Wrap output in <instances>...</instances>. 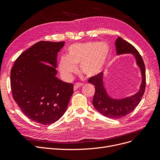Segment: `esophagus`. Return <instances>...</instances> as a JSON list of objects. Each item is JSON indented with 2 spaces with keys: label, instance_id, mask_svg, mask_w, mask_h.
Masks as SVG:
<instances>
[{
  "label": "esophagus",
  "instance_id": "1",
  "mask_svg": "<svg viewBox=\"0 0 160 160\" xmlns=\"http://www.w3.org/2000/svg\"><path fill=\"white\" fill-rule=\"evenodd\" d=\"M82 86H83V84H82V83H75V84L74 85V87H73V89H74V91L77 90L79 88H80V87Z\"/></svg>",
  "mask_w": 160,
  "mask_h": 160
}]
</instances>
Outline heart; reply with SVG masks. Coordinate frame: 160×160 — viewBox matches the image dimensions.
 <instances>
[{
  "instance_id": "obj_1",
  "label": "heart",
  "mask_w": 160,
  "mask_h": 160,
  "mask_svg": "<svg viewBox=\"0 0 160 160\" xmlns=\"http://www.w3.org/2000/svg\"><path fill=\"white\" fill-rule=\"evenodd\" d=\"M110 52V47L104 43L88 41L77 43L67 48V56H62L58 62V69L63 79L70 80L77 71L88 77H95L101 72Z\"/></svg>"
}]
</instances>
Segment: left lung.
<instances>
[{
	"instance_id": "8db88e82",
	"label": "left lung",
	"mask_w": 160,
	"mask_h": 160,
	"mask_svg": "<svg viewBox=\"0 0 160 160\" xmlns=\"http://www.w3.org/2000/svg\"><path fill=\"white\" fill-rule=\"evenodd\" d=\"M115 45L117 54H130L135 58L136 65L140 69L141 82L139 88L136 93L117 98L111 97L106 90L103 72L89 79L88 82L93 84L95 88V93L93 99L95 108L100 114L113 119H120L132 112L140 102L146 86L145 66L137 49L121 37H117Z\"/></svg>"
}]
</instances>
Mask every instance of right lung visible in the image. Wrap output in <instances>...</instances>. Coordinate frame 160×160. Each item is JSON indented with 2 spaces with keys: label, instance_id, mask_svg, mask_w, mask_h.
I'll list each match as a JSON object with an SVG mask.
<instances>
[{
  "label": "right lung",
  "instance_id": "1",
  "mask_svg": "<svg viewBox=\"0 0 160 160\" xmlns=\"http://www.w3.org/2000/svg\"><path fill=\"white\" fill-rule=\"evenodd\" d=\"M65 42L39 41L23 52L11 70L13 98L28 118L42 124L58 121L67 110L73 85L56 77L57 56Z\"/></svg>",
  "mask_w": 160,
  "mask_h": 160
}]
</instances>
